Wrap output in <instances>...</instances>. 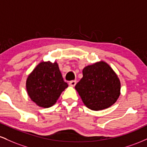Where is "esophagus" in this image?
I'll use <instances>...</instances> for the list:
<instances>
[{
    "label": "esophagus",
    "instance_id": "obj_1",
    "mask_svg": "<svg viewBox=\"0 0 147 147\" xmlns=\"http://www.w3.org/2000/svg\"><path fill=\"white\" fill-rule=\"evenodd\" d=\"M76 84H77V81L76 80L70 81V82H69V85H70V86H72V87L75 86L76 85Z\"/></svg>",
    "mask_w": 147,
    "mask_h": 147
}]
</instances>
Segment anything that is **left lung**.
Instances as JSON below:
<instances>
[{
    "instance_id": "left-lung-1",
    "label": "left lung",
    "mask_w": 147,
    "mask_h": 147,
    "mask_svg": "<svg viewBox=\"0 0 147 147\" xmlns=\"http://www.w3.org/2000/svg\"><path fill=\"white\" fill-rule=\"evenodd\" d=\"M83 77L76 84L84 104L92 111L110 107L120 95L121 84L114 70L106 62H96L83 69Z\"/></svg>"
}]
</instances>
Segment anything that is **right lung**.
<instances>
[{
    "mask_svg": "<svg viewBox=\"0 0 147 147\" xmlns=\"http://www.w3.org/2000/svg\"><path fill=\"white\" fill-rule=\"evenodd\" d=\"M68 86L56 61L39 63L26 80V90L30 99L43 108L53 106Z\"/></svg>",
    "mask_w": 147,
    "mask_h": 147,
    "instance_id": "right-lung-1",
    "label": "right lung"
}]
</instances>
